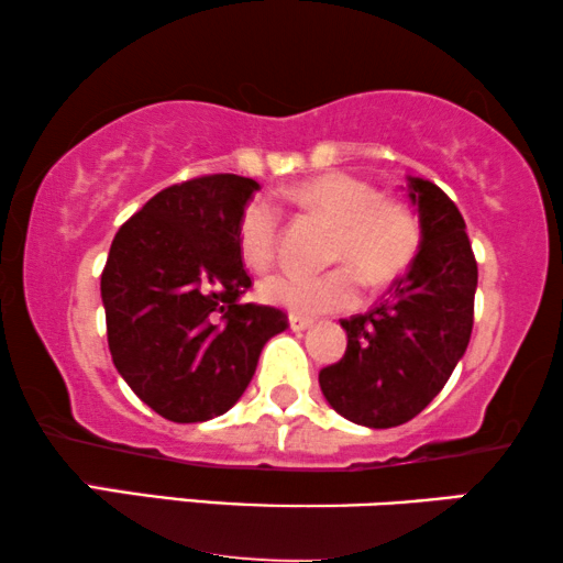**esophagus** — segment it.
<instances>
[{"label": "esophagus", "mask_w": 563, "mask_h": 563, "mask_svg": "<svg viewBox=\"0 0 563 563\" xmlns=\"http://www.w3.org/2000/svg\"><path fill=\"white\" fill-rule=\"evenodd\" d=\"M312 322H314V320H312V318H305V314H289V328L297 330V333H299V330L310 328Z\"/></svg>", "instance_id": "34e87169"}]
</instances>
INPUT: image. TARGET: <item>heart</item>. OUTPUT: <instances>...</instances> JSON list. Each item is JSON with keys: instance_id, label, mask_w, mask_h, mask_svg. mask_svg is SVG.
<instances>
[{"instance_id": "b5f03b06", "label": "heart", "mask_w": 563, "mask_h": 563, "mask_svg": "<svg viewBox=\"0 0 563 563\" xmlns=\"http://www.w3.org/2000/svg\"><path fill=\"white\" fill-rule=\"evenodd\" d=\"M284 199L299 210L333 222L328 258L345 264L322 274L279 272L268 276L258 287L268 305L297 314L343 310L358 297L354 267L368 287H384L402 276L418 256L422 241L418 214L397 199H384L372 184L356 176L341 172L320 174L289 187ZM235 241L243 264L251 272H266L274 264L279 241L276 207L266 199H251L238 218Z\"/></svg>"}]
</instances>
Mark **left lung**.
<instances>
[{
  "label": "left lung",
  "mask_w": 563,
  "mask_h": 563,
  "mask_svg": "<svg viewBox=\"0 0 563 563\" xmlns=\"http://www.w3.org/2000/svg\"><path fill=\"white\" fill-rule=\"evenodd\" d=\"M422 241L405 276L372 312L341 320L343 358L320 372V389L345 420L395 428L445 387L474 328L476 258L459 207L433 181L407 179Z\"/></svg>",
  "instance_id": "left-lung-1"
}]
</instances>
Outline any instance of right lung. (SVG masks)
I'll return each instance as SVG.
<instances>
[{
    "label": "right lung",
    "mask_w": 563,
    "mask_h": 563,
    "mask_svg": "<svg viewBox=\"0 0 563 563\" xmlns=\"http://www.w3.org/2000/svg\"><path fill=\"white\" fill-rule=\"evenodd\" d=\"M258 181L210 174L174 184L114 235L102 272L112 364L172 422L228 412L249 387L287 312L241 305L251 276L235 228Z\"/></svg>",
    "instance_id": "right-lung-1"
}]
</instances>
